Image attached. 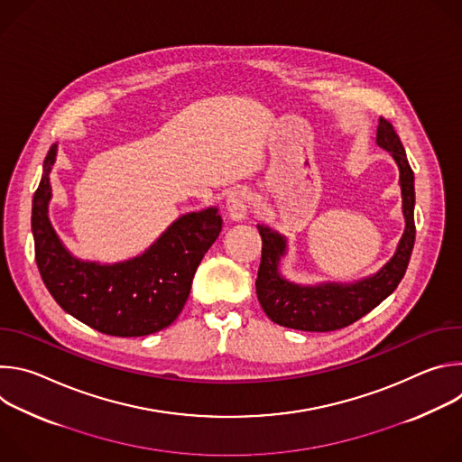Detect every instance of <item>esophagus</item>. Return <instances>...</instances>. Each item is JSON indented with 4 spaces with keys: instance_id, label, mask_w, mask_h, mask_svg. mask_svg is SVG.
I'll return each instance as SVG.
<instances>
[{
    "instance_id": "34e87169",
    "label": "esophagus",
    "mask_w": 462,
    "mask_h": 462,
    "mask_svg": "<svg viewBox=\"0 0 462 462\" xmlns=\"http://www.w3.org/2000/svg\"><path fill=\"white\" fill-rule=\"evenodd\" d=\"M250 210V191L246 188H236L230 191L226 199V212L234 221H241L246 217Z\"/></svg>"
}]
</instances>
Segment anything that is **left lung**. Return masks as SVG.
<instances>
[{
    "instance_id": "8db88e82",
    "label": "left lung",
    "mask_w": 462,
    "mask_h": 462,
    "mask_svg": "<svg viewBox=\"0 0 462 462\" xmlns=\"http://www.w3.org/2000/svg\"><path fill=\"white\" fill-rule=\"evenodd\" d=\"M376 143L394 157L401 168L406 230L397 252L378 274L355 285L298 287L285 282L278 273L280 257L285 254V239L267 226H257L263 248L255 292L263 310L274 323L309 333L337 331L373 310L402 282L415 245V177L394 125L383 116L378 122Z\"/></svg>"
}]
</instances>
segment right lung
<instances>
[{
	"instance_id": "obj_1",
	"label": "right lung",
	"mask_w": 462,
	"mask_h": 462,
	"mask_svg": "<svg viewBox=\"0 0 462 462\" xmlns=\"http://www.w3.org/2000/svg\"><path fill=\"white\" fill-rule=\"evenodd\" d=\"M56 144L43 161L32 199L34 255L42 280L56 303L82 323L111 337H146L175 321L193 274L221 232L217 208L179 217L143 255L116 265L75 259L60 243L47 217L49 171Z\"/></svg>"
}]
</instances>
